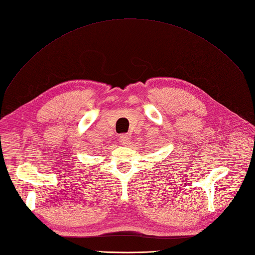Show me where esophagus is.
Returning <instances> with one entry per match:
<instances>
[{
    "instance_id": "34e87169",
    "label": "esophagus",
    "mask_w": 255,
    "mask_h": 255,
    "mask_svg": "<svg viewBox=\"0 0 255 255\" xmlns=\"http://www.w3.org/2000/svg\"><path fill=\"white\" fill-rule=\"evenodd\" d=\"M119 140H120V142L122 145H124V146H127L128 142H129V137H128V135H127V134H121L120 135V137H119Z\"/></svg>"
}]
</instances>
